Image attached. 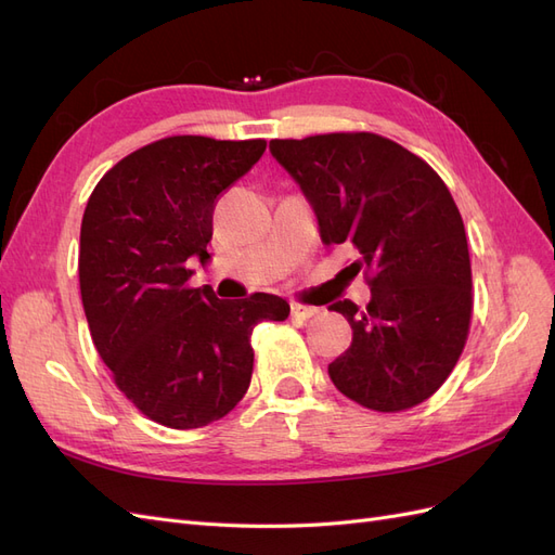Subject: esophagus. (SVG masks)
<instances>
[{
	"label": "esophagus",
	"mask_w": 555,
	"mask_h": 555,
	"mask_svg": "<svg viewBox=\"0 0 555 555\" xmlns=\"http://www.w3.org/2000/svg\"><path fill=\"white\" fill-rule=\"evenodd\" d=\"M319 310L312 306H300V304H292V317L294 319H310L314 317Z\"/></svg>",
	"instance_id": "1"
}]
</instances>
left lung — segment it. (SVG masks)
<instances>
[{"mask_svg": "<svg viewBox=\"0 0 555 555\" xmlns=\"http://www.w3.org/2000/svg\"><path fill=\"white\" fill-rule=\"evenodd\" d=\"M317 215L324 245L359 251L371 304L328 310L351 345L328 363L335 389L377 412L418 405L440 389L467 340L473 271L461 212L430 166L377 133L271 141Z\"/></svg>", "mask_w": 555, "mask_h": 555, "instance_id": "1", "label": "left lung"}]
</instances>
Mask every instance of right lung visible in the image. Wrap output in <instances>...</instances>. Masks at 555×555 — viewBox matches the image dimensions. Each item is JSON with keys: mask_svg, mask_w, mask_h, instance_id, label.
<instances>
[{"mask_svg": "<svg viewBox=\"0 0 555 555\" xmlns=\"http://www.w3.org/2000/svg\"><path fill=\"white\" fill-rule=\"evenodd\" d=\"M266 141L171 137L117 162L80 224V296L99 357L133 405L169 428L227 416L251 379V331L284 322L273 294L220 300L190 289L188 261L210 259L215 201Z\"/></svg>", "mask_w": 555, "mask_h": 555, "instance_id": "right-lung-1", "label": "right lung"}]
</instances>
